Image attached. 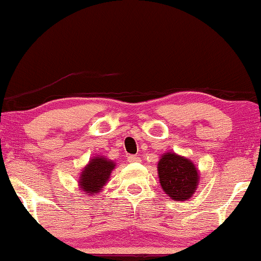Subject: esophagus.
<instances>
[{
  "label": "esophagus",
  "mask_w": 261,
  "mask_h": 261,
  "mask_svg": "<svg viewBox=\"0 0 261 261\" xmlns=\"http://www.w3.org/2000/svg\"><path fill=\"white\" fill-rule=\"evenodd\" d=\"M127 161L130 162V163H137V162H140V156H137V155H128L127 156Z\"/></svg>",
  "instance_id": "1"
}]
</instances>
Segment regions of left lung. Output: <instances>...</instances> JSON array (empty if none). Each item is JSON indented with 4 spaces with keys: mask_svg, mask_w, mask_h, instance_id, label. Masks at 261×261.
Segmentation results:
<instances>
[{
    "mask_svg": "<svg viewBox=\"0 0 261 261\" xmlns=\"http://www.w3.org/2000/svg\"><path fill=\"white\" fill-rule=\"evenodd\" d=\"M159 182L163 191L171 199L182 202L196 192L199 181L198 170L190 159L168 152L158 162Z\"/></svg>",
    "mask_w": 261,
    "mask_h": 261,
    "instance_id": "8db88e82",
    "label": "left lung"
}]
</instances>
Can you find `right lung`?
<instances>
[{"label": "right lung", "mask_w": 261, "mask_h": 261, "mask_svg": "<svg viewBox=\"0 0 261 261\" xmlns=\"http://www.w3.org/2000/svg\"><path fill=\"white\" fill-rule=\"evenodd\" d=\"M115 168V163L97 155L91 159L89 164L83 169L79 178V186L81 191L86 194L99 193L103 186L108 182L113 169Z\"/></svg>", "instance_id": "1"}]
</instances>
